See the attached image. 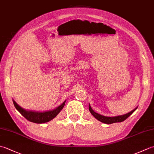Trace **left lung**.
<instances>
[{
	"instance_id": "1",
	"label": "left lung",
	"mask_w": 154,
	"mask_h": 154,
	"mask_svg": "<svg viewBox=\"0 0 154 154\" xmlns=\"http://www.w3.org/2000/svg\"><path fill=\"white\" fill-rule=\"evenodd\" d=\"M137 108L138 107H136V109L132 110L131 112H130L126 114H124V115L109 117V116H104L103 115H100V114H98V113L95 112L92 109V108H91L90 104H89V111L91 112V113L92 114V115L94 118H95V119H97L98 120L100 121L101 122H103L104 124H112V123H115V122H123L124 120H125L128 117H129L134 112V111L137 109Z\"/></svg>"
}]
</instances>
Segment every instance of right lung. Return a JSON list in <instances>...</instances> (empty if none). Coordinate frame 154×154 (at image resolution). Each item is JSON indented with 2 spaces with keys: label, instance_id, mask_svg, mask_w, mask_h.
Here are the masks:
<instances>
[{
  "label": "right lung",
  "instance_id": "add662e5",
  "mask_svg": "<svg viewBox=\"0 0 154 154\" xmlns=\"http://www.w3.org/2000/svg\"><path fill=\"white\" fill-rule=\"evenodd\" d=\"M12 100L16 110H17L18 112L25 118V119H26L32 122L37 124L48 122L49 121L54 119V118L60 112V111L63 109V108L65 105V101H66L65 100L61 105H60L58 107H57L56 109H55L54 110L44 111V112H38V111L25 110L20 106L14 100Z\"/></svg>",
  "mask_w": 154,
  "mask_h": 154
}]
</instances>
